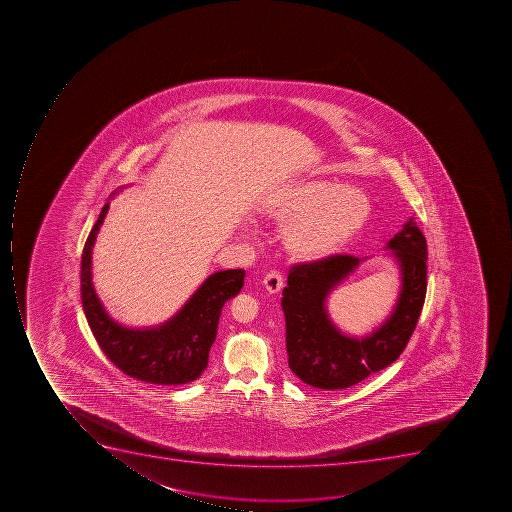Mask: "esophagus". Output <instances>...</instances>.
<instances>
[{"mask_svg": "<svg viewBox=\"0 0 512 512\" xmlns=\"http://www.w3.org/2000/svg\"><path fill=\"white\" fill-rule=\"evenodd\" d=\"M264 286L270 294L278 293L283 288V277L278 270H270L269 274L264 277Z\"/></svg>", "mask_w": 512, "mask_h": 512, "instance_id": "1", "label": "esophagus"}]
</instances>
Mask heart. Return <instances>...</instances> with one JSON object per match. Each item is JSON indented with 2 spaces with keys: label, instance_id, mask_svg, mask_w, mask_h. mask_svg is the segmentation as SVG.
<instances>
[{
  "label": "heart",
  "instance_id": "1",
  "mask_svg": "<svg viewBox=\"0 0 512 512\" xmlns=\"http://www.w3.org/2000/svg\"><path fill=\"white\" fill-rule=\"evenodd\" d=\"M267 213L277 221H290L283 232L286 250L294 258L314 261L359 234L370 218L371 202L355 187L312 179L283 192Z\"/></svg>",
  "mask_w": 512,
  "mask_h": 512
}]
</instances>
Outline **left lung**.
I'll return each mask as SVG.
<instances>
[{"label":"left lung","instance_id":"obj_1","mask_svg":"<svg viewBox=\"0 0 512 512\" xmlns=\"http://www.w3.org/2000/svg\"><path fill=\"white\" fill-rule=\"evenodd\" d=\"M387 248L399 264L402 288L391 315L363 338L336 328L326 312L328 294L365 258L334 254L291 267L283 288L288 365L302 383L336 391L355 386L399 359L415 331L427 288V245L410 218Z\"/></svg>","mask_w":512,"mask_h":512}]
</instances>
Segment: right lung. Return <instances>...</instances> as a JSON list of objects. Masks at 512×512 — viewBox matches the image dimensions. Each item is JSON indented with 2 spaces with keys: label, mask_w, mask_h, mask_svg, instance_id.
I'll list each match as a JSON object with an SVG mask.
<instances>
[{
  "label": "right lung",
  "mask_w": 512,
  "mask_h": 512,
  "mask_svg": "<svg viewBox=\"0 0 512 512\" xmlns=\"http://www.w3.org/2000/svg\"><path fill=\"white\" fill-rule=\"evenodd\" d=\"M109 203L89 232L81 256V302L97 344L125 375L144 383L178 386L200 378L210 357L222 306L243 288L245 270H219L206 278L178 314L153 328H128L105 312L93 285V246Z\"/></svg>",
  "instance_id": "obj_1"
}]
</instances>
